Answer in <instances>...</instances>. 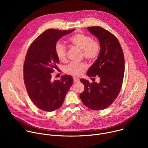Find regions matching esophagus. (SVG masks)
Returning <instances> with one entry per match:
<instances>
[{
    "label": "esophagus",
    "mask_w": 148,
    "mask_h": 148,
    "mask_svg": "<svg viewBox=\"0 0 148 148\" xmlns=\"http://www.w3.org/2000/svg\"><path fill=\"white\" fill-rule=\"evenodd\" d=\"M73 79H74V82H78L79 81V79L78 78H77V77H74L73 78Z\"/></svg>",
    "instance_id": "esophagus-1"
}]
</instances>
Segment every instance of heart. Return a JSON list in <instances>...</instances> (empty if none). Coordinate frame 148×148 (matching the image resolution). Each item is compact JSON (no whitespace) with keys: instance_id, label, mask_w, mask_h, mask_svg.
<instances>
[{"instance_id":"heart-1","label":"heart","mask_w":148,"mask_h":148,"mask_svg":"<svg viewBox=\"0 0 148 148\" xmlns=\"http://www.w3.org/2000/svg\"><path fill=\"white\" fill-rule=\"evenodd\" d=\"M71 43L82 50V56L89 61L95 60L100 53V45L98 42L93 41L92 38L86 34H77L70 38ZM55 51L57 58L61 61H64L67 58V48L62 43H58L56 45ZM86 67L85 62H72L67 65L64 71L73 76L80 75Z\"/></svg>"}]
</instances>
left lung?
Instances as JSON below:
<instances>
[{
	"instance_id": "8db88e82",
	"label": "left lung",
	"mask_w": 148,
	"mask_h": 148,
	"mask_svg": "<svg viewBox=\"0 0 148 148\" xmlns=\"http://www.w3.org/2000/svg\"><path fill=\"white\" fill-rule=\"evenodd\" d=\"M87 29L98 39L101 50L87 75H98L99 82L91 84L86 79H81L84 90L79 97L90 109L101 110L111 105L120 92L125 71L124 56L118 40L111 33L99 26Z\"/></svg>"
}]
</instances>
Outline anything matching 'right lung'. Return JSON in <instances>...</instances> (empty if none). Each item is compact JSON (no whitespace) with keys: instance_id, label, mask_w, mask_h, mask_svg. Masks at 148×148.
I'll return each instance as SVG.
<instances>
[{"instance_id":"obj_1","label":"right lung","mask_w":148,"mask_h":148,"mask_svg":"<svg viewBox=\"0 0 148 148\" xmlns=\"http://www.w3.org/2000/svg\"><path fill=\"white\" fill-rule=\"evenodd\" d=\"M74 30L48 29L34 40L27 52L23 67L25 84L32 102L43 111L59 108L73 84L71 75L53 81L51 73L59 62L55 51L57 42Z\"/></svg>"}]
</instances>
